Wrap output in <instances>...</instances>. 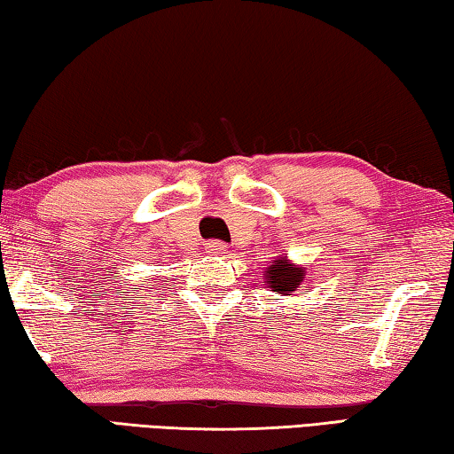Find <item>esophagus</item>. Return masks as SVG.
<instances>
[{
    "label": "esophagus",
    "mask_w": 454,
    "mask_h": 454,
    "mask_svg": "<svg viewBox=\"0 0 454 454\" xmlns=\"http://www.w3.org/2000/svg\"><path fill=\"white\" fill-rule=\"evenodd\" d=\"M208 252H212V254H224L226 244L222 240H210L208 242Z\"/></svg>",
    "instance_id": "esophagus-1"
}]
</instances>
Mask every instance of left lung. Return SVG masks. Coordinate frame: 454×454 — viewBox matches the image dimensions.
I'll list each match as a JSON object with an SVG mask.
<instances>
[{"instance_id": "left-lung-1", "label": "left lung", "mask_w": 454, "mask_h": 454, "mask_svg": "<svg viewBox=\"0 0 454 454\" xmlns=\"http://www.w3.org/2000/svg\"><path fill=\"white\" fill-rule=\"evenodd\" d=\"M302 278H304L302 268L292 266L286 260V256L280 260H274L266 272L268 288H272L276 294H282V296H290L292 292L298 290Z\"/></svg>"}]
</instances>
